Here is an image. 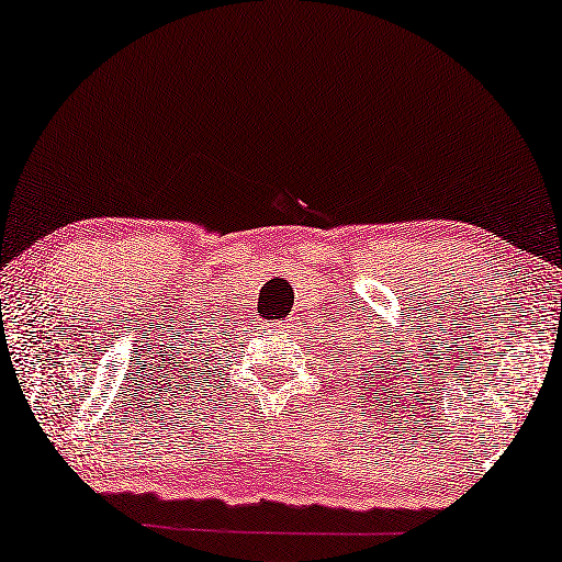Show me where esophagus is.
Listing matches in <instances>:
<instances>
[{"label":"esophagus","instance_id":"34e87169","mask_svg":"<svg viewBox=\"0 0 562 562\" xmlns=\"http://www.w3.org/2000/svg\"><path fill=\"white\" fill-rule=\"evenodd\" d=\"M283 325H285V323H277V327H283ZM271 327H273V325H271Z\"/></svg>","mask_w":562,"mask_h":562}]
</instances>
